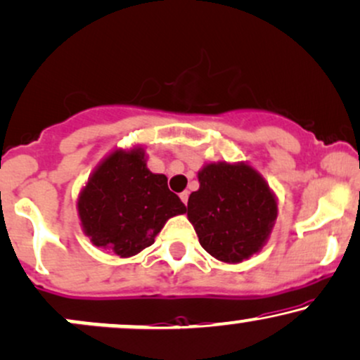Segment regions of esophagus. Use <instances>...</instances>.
Segmentation results:
<instances>
[{"instance_id": "1", "label": "esophagus", "mask_w": 360, "mask_h": 360, "mask_svg": "<svg viewBox=\"0 0 360 360\" xmlns=\"http://www.w3.org/2000/svg\"><path fill=\"white\" fill-rule=\"evenodd\" d=\"M180 200L184 202L185 205H187V202H188V192H181V193H180Z\"/></svg>"}]
</instances>
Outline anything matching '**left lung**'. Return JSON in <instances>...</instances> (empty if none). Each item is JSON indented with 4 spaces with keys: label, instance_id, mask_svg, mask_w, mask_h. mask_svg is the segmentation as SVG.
<instances>
[{
    "label": "left lung",
    "instance_id": "obj_1",
    "mask_svg": "<svg viewBox=\"0 0 360 360\" xmlns=\"http://www.w3.org/2000/svg\"><path fill=\"white\" fill-rule=\"evenodd\" d=\"M188 197V221L200 246L224 263H240L264 246L276 221V198L246 163H209Z\"/></svg>",
    "mask_w": 360,
    "mask_h": 360
}]
</instances>
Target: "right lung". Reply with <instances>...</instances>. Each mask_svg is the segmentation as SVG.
Returning <instances> with one entry per match:
<instances>
[{
    "label": "right lung",
    "mask_w": 360,
    "mask_h": 360,
    "mask_svg": "<svg viewBox=\"0 0 360 360\" xmlns=\"http://www.w3.org/2000/svg\"><path fill=\"white\" fill-rule=\"evenodd\" d=\"M77 209L92 244L120 257L151 246L165 222L187 210L167 176L148 170L141 148L109 155L89 176Z\"/></svg>",
    "instance_id": "right-lung-1"
}]
</instances>
